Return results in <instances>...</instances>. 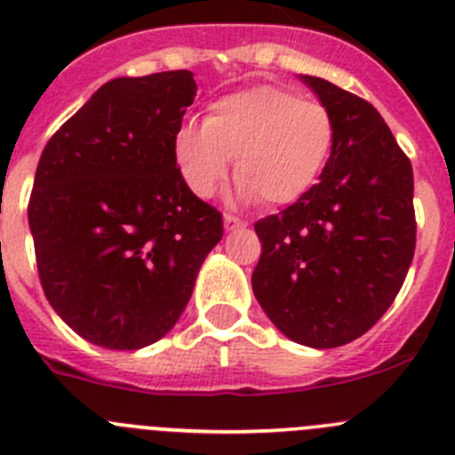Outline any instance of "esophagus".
Returning <instances> with one entry per match:
<instances>
[{
	"mask_svg": "<svg viewBox=\"0 0 455 455\" xmlns=\"http://www.w3.org/2000/svg\"><path fill=\"white\" fill-rule=\"evenodd\" d=\"M246 227V222L244 220H240V218H235V215H224V228H227V231H235V228H244Z\"/></svg>",
	"mask_w": 455,
	"mask_h": 455,
	"instance_id": "1",
	"label": "esophagus"
}]
</instances>
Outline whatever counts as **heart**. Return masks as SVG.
<instances>
[{"instance_id": "1", "label": "heart", "mask_w": 455, "mask_h": 455, "mask_svg": "<svg viewBox=\"0 0 455 455\" xmlns=\"http://www.w3.org/2000/svg\"><path fill=\"white\" fill-rule=\"evenodd\" d=\"M333 147L335 120L326 106L259 84L211 101L204 124L180 126L173 156L197 197L213 196L235 160L242 200L282 209L315 187Z\"/></svg>"}]
</instances>
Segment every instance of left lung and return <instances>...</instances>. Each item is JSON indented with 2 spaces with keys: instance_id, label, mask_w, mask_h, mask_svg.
Wrapping results in <instances>:
<instances>
[{
  "instance_id": "left-lung-1",
  "label": "left lung",
  "mask_w": 455,
  "mask_h": 455,
  "mask_svg": "<svg viewBox=\"0 0 455 455\" xmlns=\"http://www.w3.org/2000/svg\"><path fill=\"white\" fill-rule=\"evenodd\" d=\"M299 79L331 110L335 147L302 200L255 222L262 255L251 284L286 338L333 349L367 333L407 277L413 171L367 100L322 77Z\"/></svg>"
}]
</instances>
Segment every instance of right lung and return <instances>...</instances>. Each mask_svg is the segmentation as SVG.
<instances>
[{
	"mask_svg": "<svg viewBox=\"0 0 455 455\" xmlns=\"http://www.w3.org/2000/svg\"><path fill=\"white\" fill-rule=\"evenodd\" d=\"M196 91L191 70L110 79L39 157L28 227L42 289L97 347L164 338L222 240V213L187 187L173 156Z\"/></svg>",
	"mask_w": 455,
	"mask_h": 455,
	"instance_id": "add662e5",
	"label": "right lung"
}]
</instances>
